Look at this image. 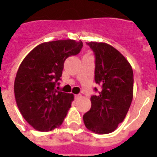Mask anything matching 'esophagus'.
<instances>
[{
    "mask_svg": "<svg viewBox=\"0 0 157 157\" xmlns=\"http://www.w3.org/2000/svg\"><path fill=\"white\" fill-rule=\"evenodd\" d=\"M81 98H82L81 94H76V95H75V100H78Z\"/></svg>",
    "mask_w": 157,
    "mask_h": 157,
    "instance_id": "obj_1",
    "label": "esophagus"
}]
</instances>
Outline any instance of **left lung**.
Returning a JSON list of instances; mask_svg holds the SVG:
<instances>
[{
	"mask_svg": "<svg viewBox=\"0 0 157 157\" xmlns=\"http://www.w3.org/2000/svg\"><path fill=\"white\" fill-rule=\"evenodd\" d=\"M95 55V82L99 94L90 98L91 109L83 116L86 127L94 133L113 132L123 121L133 99L134 74L131 65L119 51L104 42H86ZM98 91V89H94Z\"/></svg>",
	"mask_w": 157,
	"mask_h": 157,
	"instance_id": "1",
	"label": "left lung"
}]
</instances>
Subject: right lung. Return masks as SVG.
I'll use <instances>...</instances> for the list:
<instances>
[{"label":"right lung","instance_id":"obj_1","mask_svg":"<svg viewBox=\"0 0 157 157\" xmlns=\"http://www.w3.org/2000/svg\"><path fill=\"white\" fill-rule=\"evenodd\" d=\"M79 40L41 43L32 49L19 65L14 82L19 110L26 121L38 131H49L61 125L74 95L57 90L65 59L79 53Z\"/></svg>","mask_w":157,"mask_h":157}]
</instances>
